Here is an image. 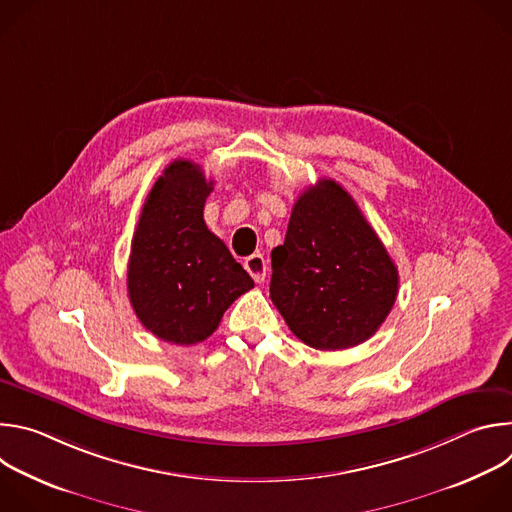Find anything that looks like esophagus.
Segmentation results:
<instances>
[{
	"mask_svg": "<svg viewBox=\"0 0 512 512\" xmlns=\"http://www.w3.org/2000/svg\"><path fill=\"white\" fill-rule=\"evenodd\" d=\"M245 269L247 273L257 281V283H263L265 277H267V261L261 253H255L251 257L245 259Z\"/></svg>",
	"mask_w": 512,
	"mask_h": 512,
	"instance_id": "esophagus-1",
	"label": "esophagus"
}]
</instances>
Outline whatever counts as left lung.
Instances as JSON below:
<instances>
[{
  "mask_svg": "<svg viewBox=\"0 0 512 512\" xmlns=\"http://www.w3.org/2000/svg\"><path fill=\"white\" fill-rule=\"evenodd\" d=\"M271 267V302L289 330L318 350L369 340L397 300L393 259L334 180L322 178L296 200Z\"/></svg>",
  "mask_w": 512,
  "mask_h": 512,
  "instance_id": "left-lung-1",
  "label": "left lung"
}]
</instances>
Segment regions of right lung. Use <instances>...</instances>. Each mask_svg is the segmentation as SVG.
<instances>
[{"label": "right lung", "mask_w": 512, "mask_h": 512, "mask_svg": "<svg viewBox=\"0 0 512 512\" xmlns=\"http://www.w3.org/2000/svg\"><path fill=\"white\" fill-rule=\"evenodd\" d=\"M212 180L190 160L172 162L139 214L127 291L139 322L160 340H206L227 308L255 283L204 223Z\"/></svg>", "instance_id": "1"}]
</instances>
